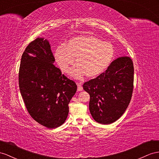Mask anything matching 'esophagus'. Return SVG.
Segmentation results:
<instances>
[{
    "label": "esophagus",
    "instance_id": "esophagus-1",
    "mask_svg": "<svg viewBox=\"0 0 159 159\" xmlns=\"http://www.w3.org/2000/svg\"><path fill=\"white\" fill-rule=\"evenodd\" d=\"M83 88L82 87V85H81V84H79V83L77 84V91H83Z\"/></svg>",
    "mask_w": 159,
    "mask_h": 159
}]
</instances>
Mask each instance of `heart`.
I'll return each instance as SVG.
<instances>
[{
  "mask_svg": "<svg viewBox=\"0 0 159 159\" xmlns=\"http://www.w3.org/2000/svg\"><path fill=\"white\" fill-rule=\"evenodd\" d=\"M115 56V48L110 42L93 35H79L71 38L64 47L55 51V59L61 70L68 73L75 64L72 76L82 80L84 76L95 78L106 70Z\"/></svg>",
  "mask_w": 159,
  "mask_h": 159,
  "instance_id": "1",
  "label": "heart"
}]
</instances>
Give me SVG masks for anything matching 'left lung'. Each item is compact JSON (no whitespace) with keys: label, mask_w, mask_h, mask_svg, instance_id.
<instances>
[{"label":"left lung","mask_w":159,"mask_h":159,"mask_svg":"<svg viewBox=\"0 0 159 159\" xmlns=\"http://www.w3.org/2000/svg\"><path fill=\"white\" fill-rule=\"evenodd\" d=\"M134 65L128 56L117 58L105 72L83 84L90 95L89 110L97 122L110 124L124 114L132 98Z\"/></svg>","instance_id":"8db88e82"}]
</instances>
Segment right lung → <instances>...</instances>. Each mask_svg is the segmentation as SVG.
Segmentation results:
<instances>
[{
    "mask_svg": "<svg viewBox=\"0 0 159 159\" xmlns=\"http://www.w3.org/2000/svg\"><path fill=\"white\" fill-rule=\"evenodd\" d=\"M54 62L49 41L37 38L23 53L19 72L20 92L28 112L50 129L66 121L68 104L77 89L76 83L62 75Z\"/></svg>",
    "mask_w": 159,
    "mask_h": 159,
    "instance_id": "right-lung-1",
    "label": "right lung"
}]
</instances>
